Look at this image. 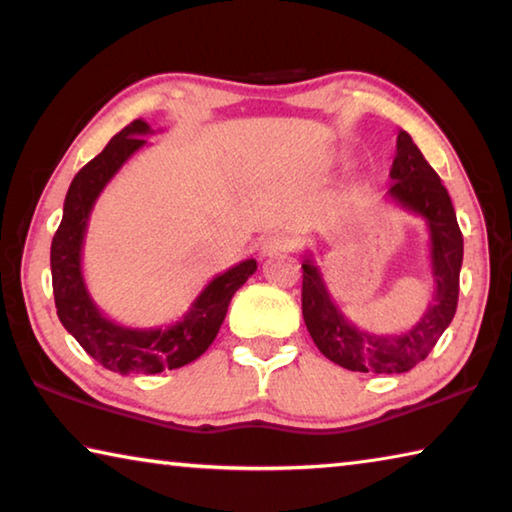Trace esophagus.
<instances>
[{
  "label": "esophagus",
  "mask_w": 512,
  "mask_h": 512,
  "mask_svg": "<svg viewBox=\"0 0 512 512\" xmlns=\"http://www.w3.org/2000/svg\"><path fill=\"white\" fill-rule=\"evenodd\" d=\"M291 248H293V241L287 235H282V232H273V235L264 237V241H262L264 257H277L282 253H289Z\"/></svg>",
  "instance_id": "esophagus-1"
}]
</instances>
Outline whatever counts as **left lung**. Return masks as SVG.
Returning <instances> with one entry per match:
<instances>
[{"label": "left lung", "instance_id": "obj_1", "mask_svg": "<svg viewBox=\"0 0 512 512\" xmlns=\"http://www.w3.org/2000/svg\"><path fill=\"white\" fill-rule=\"evenodd\" d=\"M388 198L427 221L433 296L422 318L402 334H372L345 318L332 300L314 255L302 262V316L316 348L329 361L354 372H409L429 357L458 305V275L463 264V235L438 173L424 160L411 135L400 131L391 167Z\"/></svg>", "mask_w": 512, "mask_h": 512}]
</instances>
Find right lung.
<instances>
[{"label":"right lung","instance_id":"1","mask_svg":"<svg viewBox=\"0 0 512 512\" xmlns=\"http://www.w3.org/2000/svg\"><path fill=\"white\" fill-rule=\"evenodd\" d=\"M146 135L153 131L144 119L131 121L76 173L65 196L63 221L51 241V282L60 323L92 359L119 375H155L183 368L201 357L219 334L232 296L257 271L255 259H244L216 275L198 293L187 314L169 327H128L101 314L83 277L85 232L97 198L115 173L146 146Z\"/></svg>","mask_w":512,"mask_h":512}]
</instances>
